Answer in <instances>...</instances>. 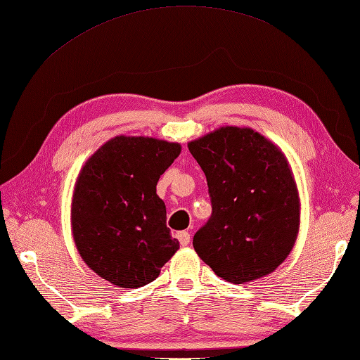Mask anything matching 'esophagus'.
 <instances>
[{
	"label": "esophagus",
	"mask_w": 360,
	"mask_h": 360,
	"mask_svg": "<svg viewBox=\"0 0 360 360\" xmlns=\"http://www.w3.org/2000/svg\"><path fill=\"white\" fill-rule=\"evenodd\" d=\"M176 238H178L179 244H181L182 247H186V245L191 244V233H187V231H179L178 234H176Z\"/></svg>",
	"instance_id": "1"
}]
</instances>
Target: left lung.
Wrapping results in <instances>:
<instances>
[{
  "instance_id": "obj_1",
  "label": "left lung",
  "mask_w": 360,
  "mask_h": 360,
  "mask_svg": "<svg viewBox=\"0 0 360 360\" xmlns=\"http://www.w3.org/2000/svg\"><path fill=\"white\" fill-rule=\"evenodd\" d=\"M206 174L212 215L193 248L234 285L269 276L296 244L300 198L288 159L252 127L224 126L188 141Z\"/></svg>"
}]
</instances>
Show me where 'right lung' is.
Instances as JSON below:
<instances>
[{
  "label": "right lung",
  "mask_w": 360,
  "mask_h": 360,
  "mask_svg": "<svg viewBox=\"0 0 360 360\" xmlns=\"http://www.w3.org/2000/svg\"><path fill=\"white\" fill-rule=\"evenodd\" d=\"M179 154V143L117 135L82 167L72 193V236L82 259L107 282L145 286L178 252L155 186Z\"/></svg>",
  "instance_id": "add662e5"
}]
</instances>
